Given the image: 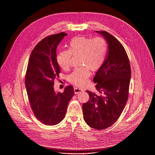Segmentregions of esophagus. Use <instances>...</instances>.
I'll return each mask as SVG.
<instances>
[{"label": "esophagus", "instance_id": "obj_1", "mask_svg": "<svg viewBox=\"0 0 155 155\" xmlns=\"http://www.w3.org/2000/svg\"><path fill=\"white\" fill-rule=\"evenodd\" d=\"M74 93H75V94H78V93H79L83 92V91H84V90L82 89V88H80L74 87Z\"/></svg>", "mask_w": 155, "mask_h": 155}]
</instances>
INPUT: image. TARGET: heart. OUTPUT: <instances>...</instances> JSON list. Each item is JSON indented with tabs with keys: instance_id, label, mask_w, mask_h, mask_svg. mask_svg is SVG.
Wrapping results in <instances>:
<instances>
[{
	"instance_id": "obj_1",
	"label": "heart",
	"mask_w": 155,
	"mask_h": 155,
	"mask_svg": "<svg viewBox=\"0 0 155 155\" xmlns=\"http://www.w3.org/2000/svg\"><path fill=\"white\" fill-rule=\"evenodd\" d=\"M107 51V45L104 38L101 37L91 38L85 36L76 37L68 44V49L58 53L56 60L64 70H68L71 65L72 55H79V63L82 66L74 70L68 76L70 83L83 87L87 83L90 76V69L98 70L103 64Z\"/></svg>"
}]
</instances>
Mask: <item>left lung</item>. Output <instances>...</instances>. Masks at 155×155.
<instances>
[{
  "label": "left lung",
  "mask_w": 155,
  "mask_h": 155,
  "mask_svg": "<svg viewBox=\"0 0 155 155\" xmlns=\"http://www.w3.org/2000/svg\"><path fill=\"white\" fill-rule=\"evenodd\" d=\"M103 35L108 52L93 82L97 93L86 91L90 99L82 105L84 119L95 129L111 126L120 117L128 99L131 70L128 56L121 43L106 31H96Z\"/></svg>",
  "instance_id": "obj_1"
}]
</instances>
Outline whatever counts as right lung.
Here are the masks:
<instances>
[{"label":"right lung","instance_id":"1","mask_svg":"<svg viewBox=\"0 0 155 155\" xmlns=\"http://www.w3.org/2000/svg\"><path fill=\"white\" fill-rule=\"evenodd\" d=\"M67 34L48 36L34 48L29 57L25 76L29 102L36 118L45 125H56L65 117L67 106L74 92L68 85L63 93L54 90V80L59 77L56 48Z\"/></svg>","mask_w":155,"mask_h":155}]
</instances>
